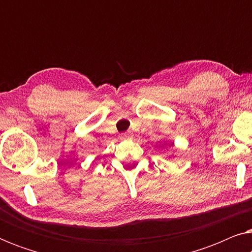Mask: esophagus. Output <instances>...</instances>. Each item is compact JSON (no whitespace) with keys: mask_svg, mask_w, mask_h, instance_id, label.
<instances>
[{"mask_svg":"<svg viewBox=\"0 0 252 252\" xmlns=\"http://www.w3.org/2000/svg\"><path fill=\"white\" fill-rule=\"evenodd\" d=\"M127 137H130L129 133H123L122 134V139H127Z\"/></svg>","mask_w":252,"mask_h":252,"instance_id":"34e87169","label":"esophagus"}]
</instances>
